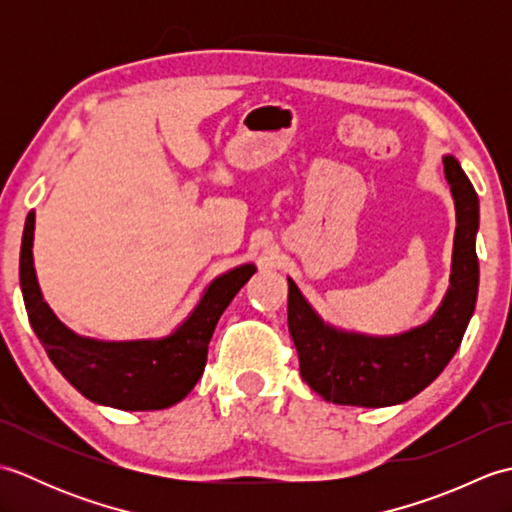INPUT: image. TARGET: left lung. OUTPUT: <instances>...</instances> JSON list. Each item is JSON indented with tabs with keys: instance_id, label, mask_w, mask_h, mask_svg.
Wrapping results in <instances>:
<instances>
[{
	"instance_id": "obj_1",
	"label": "left lung",
	"mask_w": 512,
	"mask_h": 512,
	"mask_svg": "<svg viewBox=\"0 0 512 512\" xmlns=\"http://www.w3.org/2000/svg\"><path fill=\"white\" fill-rule=\"evenodd\" d=\"M442 162L455 202V237L447 295L429 321L385 336L336 328L321 319L288 277V330L299 352L301 378L334 405H402L429 387L458 352L480 286L475 253L480 200L460 162L453 156Z\"/></svg>"
}]
</instances>
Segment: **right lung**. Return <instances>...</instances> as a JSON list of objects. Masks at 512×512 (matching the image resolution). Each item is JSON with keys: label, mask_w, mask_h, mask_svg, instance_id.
<instances>
[{"label": "right lung", "mask_w": 512, "mask_h": 512, "mask_svg": "<svg viewBox=\"0 0 512 512\" xmlns=\"http://www.w3.org/2000/svg\"><path fill=\"white\" fill-rule=\"evenodd\" d=\"M32 242L35 211L26 217L19 255V284L32 330L76 391L96 405L123 411L167 409L189 396L204 374L217 321L257 270L255 264H242L217 275L189 317L167 336L101 341L76 334L52 312L39 288Z\"/></svg>", "instance_id": "obj_1"}]
</instances>
